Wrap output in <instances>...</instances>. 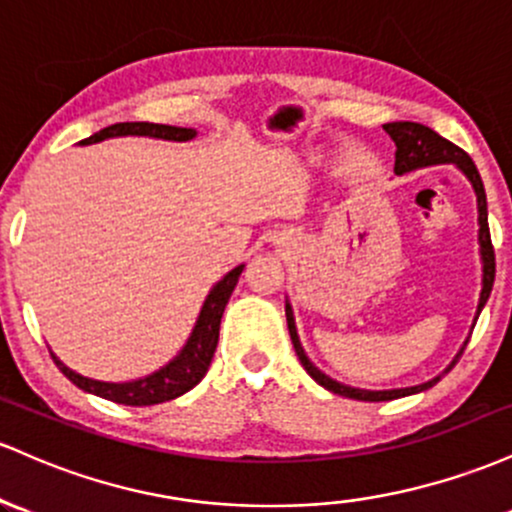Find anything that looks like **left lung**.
Returning <instances> with one entry per match:
<instances>
[{
  "mask_svg": "<svg viewBox=\"0 0 512 512\" xmlns=\"http://www.w3.org/2000/svg\"><path fill=\"white\" fill-rule=\"evenodd\" d=\"M382 128L389 137H392L394 145H396V164H394L396 174H404V171L421 169V166H430V164H457L459 169L467 174V179L472 181V186L476 191V203H479V244H481V258H484V290H481V300H479V314H481V309H484L488 295H491V290H493V278H496V254H493L491 232H488V210H486L484 183H481V176H479V171H476L472 157H469L464 149L452 145L450 140H445V137H440L438 132L426 128V125H421V123L399 120V123H387V125H382ZM285 317H287V329H290L292 346H295V353H297V358H300L302 367L309 372V375H312V380H317L321 387H326L333 394H341V396H348V399H358V401H389V399H399V396H406V394L423 392V389L433 387V384L440 382V377H435V380H430L426 384H418V387L387 389V392H370V389H355V387H348V384L331 380V377H326L324 372H319L317 367L309 363V358L304 355V350L300 346V338H297V331H295L292 309L287 302H285ZM455 363L450 365V370L455 367Z\"/></svg>",
  "mask_w": 512,
  "mask_h": 512,
  "instance_id": "obj_1",
  "label": "left lung"
}]
</instances>
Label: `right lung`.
Instances as JSON below:
<instances>
[{
    "instance_id": "right-lung-1",
    "label": "right lung",
    "mask_w": 512,
    "mask_h": 512,
    "mask_svg": "<svg viewBox=\"0 0 512 512\" xmlns=\"http://www.w3.org/2000/svg\"><path fill=\"white\" fill-rule=\"evenodd\" d=\"M118 135H147V137H162V140L186 142L195 135V130L174 128V125H159V123H116V125H108V128H103L99 132H94L91 137H86V140H82V145H91V142H101L106 140V137H118ZM241 271H244V266H237L234 271H229L220 283L212 287L208 300L203 304V312H200L198 317V324H195L191 338H188L186 348H183L169 365L154 372V375L142 377V380H135V382H123V384L99 382V380H89V377L77 375V372L70 370V367L62 365L53 353L50 355H53L55 365L60 367L62 375H65L72 384H77V387L84 389V392L103 396V399L108 401H116V404L152 406V404H162V401L176 399V396L186 394L188 389H193L195 384L203 380L205 372H208L212 355H215V348H217V338H220L222 312H225L229 295H232Z\"/></svg>"
}]
</instances>
